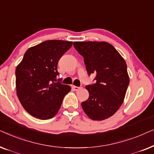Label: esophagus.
<instances>
[{
    "label": "esophagus",
    "mask_w": 154,
    "mask_h": 154,
    "mask_svg": "<svg viewBox=\"0 0 154 154\" xmlns=\"http://www.w3.org/2000/svg\"><path fill=\"white\" fill-rule=\"evenodd\" d=\"M72 88H73V90H75V91L82 89V87H77V86H75V85H72Z\"/></svg>",
    "instance_id": "1"
}]
</instances>
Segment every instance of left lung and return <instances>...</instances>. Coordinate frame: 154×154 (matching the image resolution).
Wrapping results in <instances>:
<instances>
[{"label": "left lung", "mask_w": 154, "mask_h": 154, "mask_svg": "<svg viewBox=\"0 0 154 154\" xmlns=\"http://www.w3.org/2000/svg\"><path fill=\"white\" fill-rule=\"evenodd\" d=\"M73 46L83 57L88 74H96V83L85 87L89 97L82 108L94 121L108 119L123 104L129 85L125 61L107 42H74Z\"/></svg>", "instance_id": "1"}]
</instances>
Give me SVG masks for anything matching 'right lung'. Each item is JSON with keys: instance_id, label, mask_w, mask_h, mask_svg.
Returning a JSON list of instances; mask_svg holds the SVG:
<instances>
[{"instance_id": "1", "label": "right lung", "mask_w": 154, "mask_h": 154, "mask_svg": "<svg viewBox=\"0 0 154 154\" xmlns=\"http://www.w3.org/2000/svg\"><path fill=\"white\" fill-rule=\"evenodd\" d=\"M73 42L50 40L29 48L15 71L17 95L29 114L41 120L60 110L69 85L55 83L57 63Z\"/></svg>"}]
</instances>
